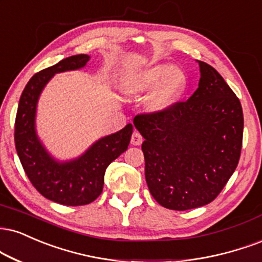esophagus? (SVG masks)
Returning <instances> with one entry per match:
<instances>
[{
  "label": "esophagus",
  "mask_w": 262,
  "mask_h": 262,
  "mask_svg": "<svg viewBox=\"0 0 262 262\" xmlns=\"http://www.w3.org/2000/svg\"><path fill=\"white\" fill-rule=\"evenodd\" d=\"M141 143H143V137H141L139 132L134 130L130 138V144L135 145V146H139V145H141Z\"/></svg>",
  "instance_id": "1"
}]
</instances>
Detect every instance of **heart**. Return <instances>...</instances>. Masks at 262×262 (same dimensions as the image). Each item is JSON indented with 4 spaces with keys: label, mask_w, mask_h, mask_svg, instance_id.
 <instances>
[{
    "label": "heart",
    "mask_w": 262,
    "mask_h": 262,
    "mask_svg": "<svg viewBox=\"0 0 262 262\" xmlns=\"http://www.w3.org/2000/svg\"><path fill=\"white\" fill-rule=\"evenodd\" d=\"M185 86L187 78L182 71L171 63H159L129 75L124 83V94L140 97L154 90L147 100V108L151 112H163L178 102Z\"/></svg>",
    "instance_id": "b5f03b06"
}]
</instances>
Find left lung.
<instances>
[{
  "mask_svg": "<svg viewBox=\"0 0 262 262\" xmlns=\"http://www.w3.org/2000/svg\"><path fill=\"white\" fill-rule=\"evenodd\" d=\"M198 62L199 88L187 101L134 118L145 139L147 187L169 210H190L215 200L241 157V101L215 68Z\"/></svg>",
  "mask_w": 262,
  "mask_h": 262,
  "instance_id": "8db88e82",
  "label": "left lung"
}]
</instances>
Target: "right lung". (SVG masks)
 <instances>
[{
  "label": "right lung",
  "mask_w": 262,
  "mask_h": 262,
  "mask_svg": "<svg viewBox=\"0 0 262 262\" xmlns=\"http://www.w3.org/2000/svg\"><path fill=\"white\" fill-rule=\"evenodd\" d=\"M88 55H75L34 74L21 93L14 123V143L28 178L46 199L67 206L93 203L100 196L110 163L128 149L133 125L129 123L117 133L94 143L78 159L58 162L50 156L35 132L39 96L56 73L83 68Z\"/></svg>",
  "instance_id": "right-lung-1"
}]
</instances>
